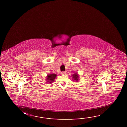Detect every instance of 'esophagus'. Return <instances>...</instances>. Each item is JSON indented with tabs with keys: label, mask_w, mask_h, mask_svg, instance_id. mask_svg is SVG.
Returning a JSON list of instances; mask_svg holds the SVG:
<instances>
[{
	"label": "esophagus",
	"mask_w": 127,
	"mask_h": 127,
	"mask_svg": "<svg viewBox=\"0 0 127 127\" xmlns=\"http://www.w3.org/2000/svg\"><path fill=\"white\" fill-rule=\"evenodd\" d=\"M61 74H63H63H66V72H65V71H62V72H61Z\"/></svg>",
	"instance_id": "obj_1"
}]
</instances>
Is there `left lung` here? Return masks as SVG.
<instances>
[{
    "label": "left lung",
    "instance_id": "1",
    "mask_svg": "<svg viewBox=\"0 0 127 127\" xmlns=\"http://www.w3.org/2000/svg\"><path fill=\"white\" fill-rule=\"evenodd\" d=\"M72 78H74V80H75L77 82H78V78H79V76L78 75L77 73H75L74 74L72 75Z\"/></svg>",
    "mask_w": 127,
    "mask_h": 127
}]
</instances>
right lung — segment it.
<instances>
[{"label":"right lung","mask_w":127,"mask_h":127,"mask_svg":"<svg viewBox=\"0 0 127 127\" xmlns=\"http://www.w3.org/2000/svg\"><path fill=\"white\" fill-rule=\"evenodd\" d=\"M56 76L57 75L55 74H51L47 75L46 82H47V83H51L52 82H54V80L56 77Z\"/></svg>","instance_id":"1"}]
</instances>
